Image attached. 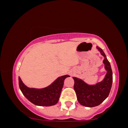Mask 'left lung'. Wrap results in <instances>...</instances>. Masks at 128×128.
Wrapping results in <instances>:
<instances>
[{
	"label": "left lung",
	"mask_w": 128,
	"mask_h": 128,
	"mask_svg": "<svg viewBox=\"0 0 128 128\" xmlns=\"http://www.w3.org/2000/svg\"><path fill=\"white\" fill-rule=\"evenodd\" d=\"M96 48L104 57L103 63L106 74L101 82L95 85H89L82 79L73 77L74 79V90L80 105L86 107H94L99 105L108 98L112 84V72L111 65L107 60L105 53L100 48Z\"/></svg>",
	"instance_id": "left-lung-1"
}]
</instances>
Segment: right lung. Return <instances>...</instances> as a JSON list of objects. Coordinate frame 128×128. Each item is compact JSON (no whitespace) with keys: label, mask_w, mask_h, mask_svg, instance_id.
Instances as JSON below:
<instances>
[{"label":"right lung","mask_w":128,"mask_h":128,"mask_svg":"<svg viewBox=\"0 0 128 128\" xmlns=\"http://www.w3.org/2000/svg\"><path fill=\"white\" fill-rule=\"evenodd\" d=\"M68 77V75L58 77L50 86L40 89L28 87L18 77L19 87L24 97L34 105L42 106H52L59 100L64 81Z\"/></svg>","instance_id":"right-lung-1"}]
</instances>
